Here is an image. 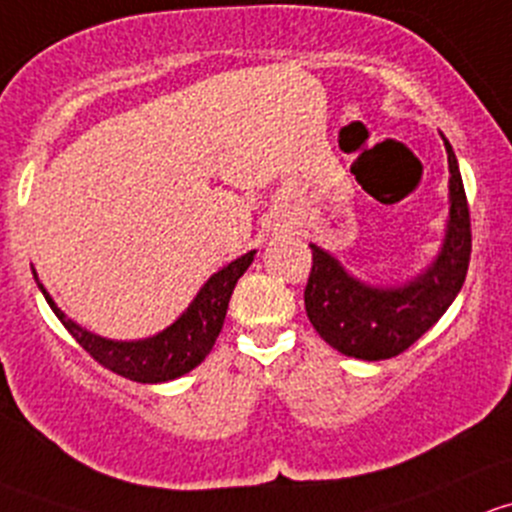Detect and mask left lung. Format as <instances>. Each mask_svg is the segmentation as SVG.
Wrapping results in <instances>:
<instances>
[{
    "label": "left lung",
    "mask_w": 512,
    "mask_h": 512,
    "mask_svg": "<svg viewBox=\"0 0 512 512\" xmlns=\"http://www.w3.org/2000/svg\"><path fill=\"white\" fill-rule=\"evenodd\" d=\"M451 212L444 249L434 266L402 288H370L318 246L313 249L305 313L318 335L337 352L357 360H389L414 345L453 303L471 261V212L449 140Z\"/></svg>",
    "instance_id": "8db88e82"
}]
</instances>
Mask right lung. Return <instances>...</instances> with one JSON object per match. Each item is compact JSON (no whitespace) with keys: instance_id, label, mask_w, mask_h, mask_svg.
Listing matches in <instances>:
<instances>
[{"instance_id":"1","label":"right lung","mask_w":512,"mask_h":512,"mask_svg":"<svg viewBox=\"0 0 512 512\" xmlns=\"http://www.w3.org/2000/svg\"><path fill=\"white\" fill-rule=\"evenodd\" d=\"M254 254L256 251H249V254L221 268L219 273H214L177 323L162 330L160 335L147 337V340L140 342H115L88 333V330H83L81 325H76L61 313V308L51 300L44 286L39 288L44 293L46 303L56 313V318L63 323V328L76 337L78 345L98 365L120 374V377L133 379V382L155 384L182 377V374L194 370L212 352L214 342H217L221 328H224L226 308H229V298L234 293L236 281L251 266Z\"/></svg>"}]
</instances>
